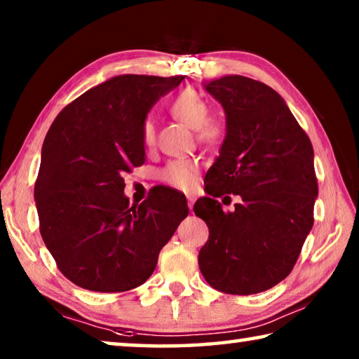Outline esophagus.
I'll use <instances>...</instances> for the list:
<instances>
[{"label": "esophagus", "mask_w": 359, "mask_h": 359, "mask_svg": "<svg viewBox=\"0 0 359 359\" xmlns=\"http://www.w3.org/2000/svg\"><path fill=\"white\" fill-rule=\"evenodd\" d=\"M194 199H196V198H194V196H191V194H188V196H187V201H188V208H190V210L193 209Z\"/></svg>", "instance_id": "obj_1"}]
</instances>
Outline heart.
<instances>
[{
  "instance_id": "obj_1",
  "label": "heart",
  "mask_w": 359,
  "mask_h": 359,
  "mask_svg": "<svg viewBox=\"0 0 359 359\" xmlns=\"http://www.w3.org/2000/svg\"><path fill=\"white\" fill-rule=\"evenodd\" d=\"M168 109L174 118L184 121L190 128L196 130V136L201 142L215 144L222 139V123L215 117H208V102L193 88H185L175 95L169 101ZM141 139L147 149L155 145L156 130L151 117H145L142 120ZM198 163L193 160H172L160 169L158 177L163 184L177 188V190H191L198 184Z\"/></svg>"
}]
</instances>
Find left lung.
<instances>
[{"mask_svg":"<svg viewBox=\"0 0 359 359\" xmlns=\"http://www.w3.org/2000/svg\"><path fill=\"white\" fill-rule=\"evenodd\" d=\"M226 114V137L194 214L209 228L198 263L210 287L255 294L276 287L296 264L313 226L318 194L312 142L282 96L266 83L226 76L205 83ZM239 194L234 212L215 199Z\"/></svg>","mask_w":359,"mask_h":359,"instance_id":"obj_1","label":"left lung"}]
</instances>
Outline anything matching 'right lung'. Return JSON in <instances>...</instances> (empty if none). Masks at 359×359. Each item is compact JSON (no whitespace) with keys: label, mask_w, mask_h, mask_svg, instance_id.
I'll return each instance as SVG.
<instances>
[{"label":"right lung","mask_w":359,"mask_h":359,"mask_svg":"<svg viewBox=\"0 0 359 359\" xmlns=\"http://www.w3.org/2000/svg\"><path fill=\"white\" fill-rule=\"evenodd\" d=\"M182 79L112 77L69 102L48 128L34 184L39 231L77 287L120 293L142 285L188 215L185 196L169 188L139 205L123 194V174L145 160L142 120Z\"/></svg>","instance_id":"obj_1"}]
</instances>
